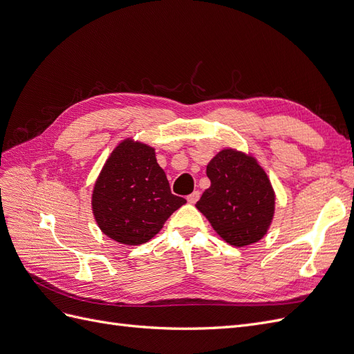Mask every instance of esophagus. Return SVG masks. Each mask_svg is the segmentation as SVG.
<instances>
[{"label": "esophagus", "instance_id": "1", "mask_svg": "<svg viewBox=\"0 0 354 354\" xmlns=\"http://www.w3.org/2000/svg\"><path fill=\"white\" fill-rule=\"evenodd\" d=\"M199 195H201L199 190H195L194 194H190V195L187 196V202H189V203H196L198 199H199Z\"/></svg>", "mask_w": 354, "mask_h": 354}]
</instances>
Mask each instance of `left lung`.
<instances>
[{"instance_id": "1", "label": "left lung", "mask_w": 354, "mask_h": 354, "mask_svg": "<svg viewBox=\"0 0 354 354\" xmlns=\"http://www.w3.org/2000/svg\"><path fill=\"white\" fill-rule=\"evenodd\" d=\"M211 186L196 202L212 229L229 245L243 248L261 241L274 217L276 194L251 152L226 147L207 165Z\"/></svg>"}]
</instances>
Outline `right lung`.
Returning a JSON list of instances; mask_svg holds the SVG:
<instances>
[{
  "mask_svg": "<svg viewBox=\"0 0 354 354\" xmlns=\"http://www.w3.org/2000/svg\"><path fill=\"white\" fill-rule=\"evenodd\" d=\"M185 203V198L171 194L155 147L133 137L116 145L91 194L99 229L108 238L131 246L151 241Z\"/></svg>",
  "mask_w": 354,
  "mask_h": 354,
  "instance_id": "obj_1",
  "label": "right lung"
}]
</instances>
